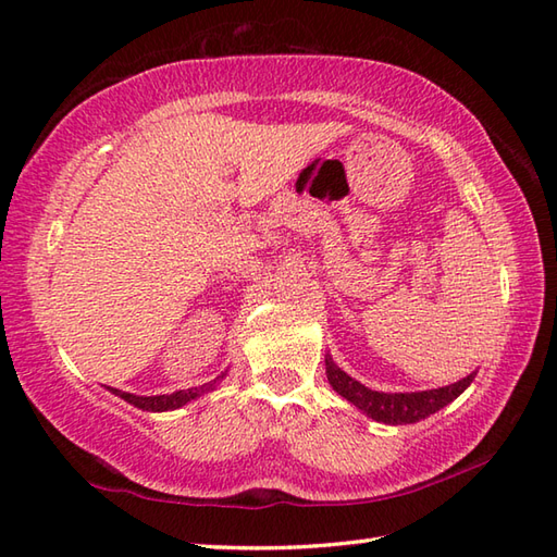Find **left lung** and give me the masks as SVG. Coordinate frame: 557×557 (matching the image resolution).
I'll list each match as a JSON object with an SVG mask.
<instances>
[{"label":"left lung","instance_id":"left-lung-1","mask_svg":"<svg viewBox=\"0 0 557 557\" xmlns=\"http://www.w3.org/2000/svg\"><path fill=\"white\" fill-rule=\"evenodd\" d=\"M476 372L469 376L450 383V386L443 388H431V391H417V393H383L367 388L364 383L355 381L350 374H345L343 369L333 362V357L326 355V379L341 398L355 405L357 410H362L367 417H372L374 422L381 424H414L419 419H426L429 414L438 412L441 407L453 403L457 395L467 391L469 383L474 381Z\"/></svg>","mask_w":557,"mask_h":557}]
</instances>
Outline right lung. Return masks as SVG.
Instances as JSON below:
<instances>
[{"label": "right lung", "instance_id": "add662e5", "mask_svg": "<svg viewBox=\"0 0 557 557\" xmlns=\"http://www.w3.org/2000/svg\"><path fill=\"white\" fill-rule=\"evenodd\" d=\"M226 374L216 376L214 381L205 383V386L200 388H188V391H176L171 395H133V393H126V391H119V388H109L114 395H119V398H123L126 403H131L133 407H138V410H145V412H169V410H178V407L188 405L190 400L200 398V395L214 391L216 383L224 379Z\"/></svg>", "mask_w": 557, "mask_h": 557}]
</instances>
